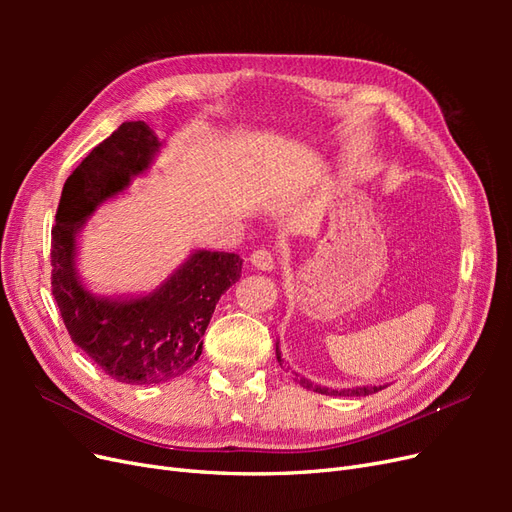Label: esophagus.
I'll list each match as a JSON object with an SVG mask.
<instances>
[{
	"mask_svg": "<svg viewBox=\"0 0 512 512\" xmlns=\"http://www.w3.org/2000/svg\"><path fill=\"white\" fill-rule=\"evenodd\" d=\"M250 262L258 271H273L275 269V256L269 250H265V247H262V250H256L250 256Z\"/></svg>",
	"mask_w": 512,
	"mask_h": 512,
	"instance_id": "34e87169",
	"label": "esophagus"
}]
</instances>
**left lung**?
<instances>
[{"mask_svg": "<svg viewBox=\"0 0 512 512\" xmlns=\"http://www.w3.org/2000/svg\"><path fill=\"white\" fill-rule=\"evenodd\" d=\"M277 352V361H280L282 365V354H280V348H275ZM297 376V374H294ZM297 382L303 386V389L307 391H316L320 395H339V397H365V395H371V393H378L382 391L384 386H356V389H342V391H335V389H327V386H318L314 382H309L307 378H299L297 376Z\"/></svg>", "mask_w": 512, "mask_h": 512, "instance_id": "left-lung-1", "label": "left lung"}]
</instances>
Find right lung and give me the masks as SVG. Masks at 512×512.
<instances>
[{"instance_id":"1","label":"right lung","mask_w":512,"mask_h":512,"mask_svg":"<svg viewBox=\"0 0 512 512\" xmlns=\"http://www.w3.org/2000/svg\"><path fill=\"white\" fill-rule=\"evenodd\" d=\"M160 147L145 121L121 123L66 179L51 230V288L72 342L123 384L183 376L203 352L213 309L243 265L237 254L196 250L160 288L136 299L96 297L81 284V228L98 205L145 173Z\"/></svg>"}]
</instances>
